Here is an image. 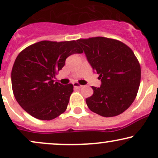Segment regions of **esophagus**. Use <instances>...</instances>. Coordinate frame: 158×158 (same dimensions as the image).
Here are the masks:
<instances>
[{
  "label": "esophagus",
  "instance_id": "1",
  "mask_svg": "<svg viewBox=\"0 0 158 158\" xmlns=\"http://www.w3.org/2000/svg\"><path fill=\"white\" fill-rule=\"evenodd\" d=\"M73 87H74L75 88H77V89H80L83 87V86L80 85L79 84H78L77 82H74V83H73Z\"/></svg>",
  "mask_w": 158,
  "mask_h": 158
}]
</instances>
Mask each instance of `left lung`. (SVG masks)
I'll list each match as a JSON object with an SVG mask.
<instances>
[{
	"instance_id": "left-lung-1",
	"label": "left lung",
	"mask_w": 158,
	"mask_h": 158,
	"mask_svg": "<svg viewBox=\"0 0 158 158\" xmlns=\"http://www.w3.org/2000/svg\"><path fill=\"white\" fill-rule=\"evenodd\" d=\"M92 68L101 79L100 87L86 98L94 113L109 117L120 114L132 104L141 81V66L126 44L112 39L93 37L78 39Z\"/></svg>"
}]
</instances>
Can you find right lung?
I'll return each mask as SVG.
<instances>
[{
	"instance_id": "right-lung-1",
	"label": "right lung",
	"mask_w": 158,
	"mask_h": 158,
	"mask_svg": "<svg viewBox=\"0 0 158 158\" xmlns=\"http://www.w3.org/2000/svg\"><path fill=\"white\" fill-rule=\"evenodd\" d=\"M82 52L77 41H42L23 49L11 71L13 93L19 106L41 120H51L64 112L73 86L55 82L53 78L69 56Z\"/></svg>"
}]
</instances>
